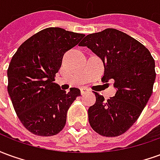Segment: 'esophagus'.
<instances>
[{"label": "esophagus", "mask_w": 160, "mask_h": 160, "mask_svg": "<svg viewBox=\"0 0 160 160\" xmlns=\"http://www.w3.org/2000/svg\"><path fill=\"white\" fill-rule=\"evenodd\" d=\"M87 92H89V89H87V88H86V87H84V88H81V89H80V93H81V95H83V94L85 93H87Z\"/></svg>", "instance_id": "obj_1"}]
</instances>
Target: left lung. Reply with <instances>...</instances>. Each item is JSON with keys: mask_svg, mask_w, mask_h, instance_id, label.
I'll return each mask as SVG.
<instances>
[{"mask_svg": "<svg viewBox=\"0 0 160 160\" xmlns=\"http://www.w3.org/2000/svg\"><path fill=\"white\" fill-rule=\"evenodd\" d=\"M80 46L99 56L104 65L102 80H114L115 97L94 92L96 103L88 109L89 123L98 134L116 137L137 121L152 93L156 73L151 53L142 43L113 28L87 35Z\"/></svg>", "mask_w": 160, "mask_h": 160, "instance_id": "8db88e82", "label": "left lung"}]
</instances>
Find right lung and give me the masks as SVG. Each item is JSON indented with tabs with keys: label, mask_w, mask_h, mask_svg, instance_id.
I'll list each match as a JSON object with an SVG mask.
<instances>
[{
	"label": "right lung",
	"mask_w": 160,
	"mask_h": 160,
	"mask_svg": "<svg viewBox=\"0 0 160 160\" xmlns=\"http://www.w3.org/2000/svg\"><path fill=\"white\" fill-rule=\"evenodd\" d=\"M84 36L49 27L25 41L12 57L8 69V91L18 118L31 133L52 136L63 129L67 112L80 96V91L72 87L66 92L54 80L64 53Z\"/></svg>",
	"instance_id": "add662e5"
}]
</instances>
